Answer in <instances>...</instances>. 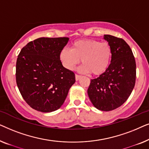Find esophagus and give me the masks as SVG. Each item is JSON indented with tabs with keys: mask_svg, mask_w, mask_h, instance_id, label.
<instances>
[{
	"mask_svg": "<svg viewBox=\"0 0 149 149\" xmlns=\"http://www.w3.org/2000/svg\"><path fill=\"white\" fill-rule=\"evenodd\" d=\"M81 75H79V74H75V79H76V81H79V79L81 78Z\"/></svg>",
	"mask_w": 149,
	"mask_h": 149,
	"instance_id": "1",
	"label": "esophagus"
}]
</instances>
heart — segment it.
<instances>
[{"instance_id": "obj_1", "label": "heart", "mask_w": 149, "mask_h": 149, "mask_svg": "<svg viewBox=\"0 0 149 149\" xmlns=\"http://www.w3.org/2000/svg\"><path fill=\"white\" fill-rule=\"evenodd\" d=\"M112 57V48L108 42L86 38L77 40L71 45V49L63 48L60 58L63 66L73 70L79 62V68L83 73L91 72L94 75L103 74L109 68Z\"/></svg>"}]
</instances>
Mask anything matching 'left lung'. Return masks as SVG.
Returning a JSON list of instances; mask_svg holds the SVG:
<instances>
[{
  "label": "left lung",
  "instance_id": "left-lung-1",
  "mask_svg": "<svg viewBox=\"0 0 149 149\" xmlns=\"http://www.w3.org/2000/svg\"><path fill=\"white\" fill-rule=\"evenodd\" d=\"M104 38L112 48L111 64L103 74L91 79L87 93L96 109L111 111L121 107L131 94L136 83V64L131 48L123 38L109 34Z\"/></svg>",
  "mask_w": 149,
  "mask_h": 149
}]
</instances>
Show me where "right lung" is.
Masks as SVG:
<instances>
[{
    "label": "right lung",
    "mask_w": 149,
    "mask_h": 149,
    "mask_svg": "<svg viewBox=\"0 0 149 149\" xmlns=\"http://www.w3.org/2000/svg\"><path fill=\"white\" fill-rule=\"evenodd\" d=\"M68 37L38 38L22 49L16 62V83L22 96L32 109L50 113L62 107L74 73L64 68L60 53Z\"/></svg>",
    "instance_id": "obj_1"
}]
</instances>
